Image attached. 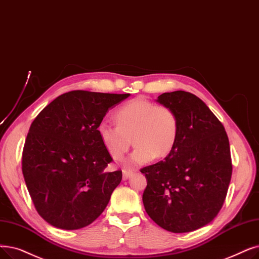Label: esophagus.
Instances as JSON below:
<instances>
[{
	"mask_svg": "<svg viewBox=\"0 0 259 259\" xmlns=\"http://www.w3.org/2000/svg\"><path fill=\"white\" fill-rule=\"evenodd\" d=\"M132 176V172L131 171H128V170H122V180L125 181V180H128L130 177Z\"/></svg>",
	"mask_w": 259,
	"mask_h": 259,
	"instance_id": "esophagus-1",
	"label": "esophagus"
}]
</instances>
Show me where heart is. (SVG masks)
<instances>
[{"instance_id": "obj_1", "label": "heart", "mask_w": 259, "mask_h": 259, "mask_svg": "<svg viewBox=\"0 0 259 259\" xmlns=\"http://www.w3.org/2000/svg\"><path fill=\"white\" fill-rule=\"evenodd\" d=\"M117 125L99 121L97 133L112 159L120 160L132 144H137L127 165L161 159L174 149L178 138V118L166 106H156L144 97L129 100L115 112Z\"/></svg>"}]
</instances>
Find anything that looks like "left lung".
Segmentation results:
<instances>
[{
    "instance_id": "1",
    "label": "left lung",
    "mask_w": 259,
    "mask_h": 259,
    "mask_svg": "<svg viewBox=\"0 0 259 259\" xmlns=\"http://www.w3.org/2000/svg\"><path fill=\"white\" fill-rule=\"evenodd\" d=\"M156 102L178 118V138L163 161L141 169L147 180L143 203L149 217L172 233H187L213 220L232 177L230 143L222 123L196 95L163 93Z\"/></svg>"
}]
</instances>
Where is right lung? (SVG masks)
<instances>
[{
    "instance_id": "obj_1",
    "label": "right lung",
    "mask_w": 259,
    "mask_h": 259,
    "mask_svg": "<svg viewBox=\"0 0 259 259\" xmlns=\"http://www.w3.org/2000/svg\"><path fill=\"white\" fill-rule=\"evenodd\" d=\"M129 96L71 91L54 99L31 122L22 171L33 205L51 226L78 230L105 210L122 175L105 171L112 157L97 125Z\"/></svg>"
}]
</instances>
